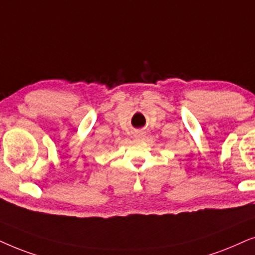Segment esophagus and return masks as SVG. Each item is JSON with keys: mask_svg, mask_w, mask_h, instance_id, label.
<instances>
[{"mask_svg": "<svg viewBox=\"0 0 255 255\" xmlns=\"http://www.w3.org/2000/svg\"><path fill=\"white\" fill-rule=\"evenodd\" d=\"M134 136L138 138V140H140V138H143L145 136V131L143 129H135Z\"/></svg>", "mask_w": 255, "mask_h": 255, "instance_id": "34e87169", "label": "esophagus"}]
</instances>
